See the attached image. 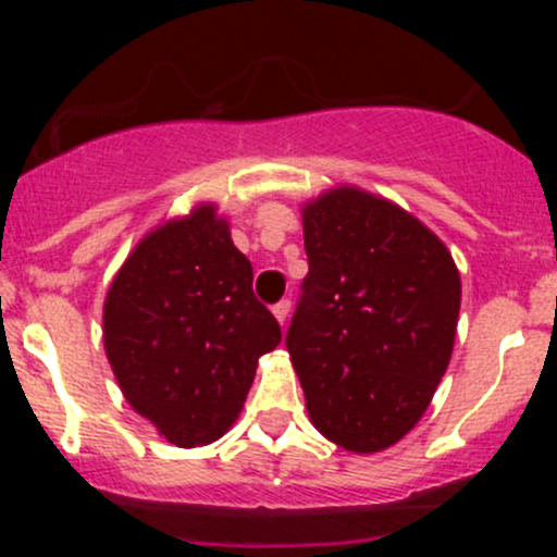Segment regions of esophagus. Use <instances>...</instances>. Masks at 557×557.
<instances>
[{
    "mask_svg": "<svg viewBox=\"0 0 557 557\" xmlns=\"http://www.w3.org/2000/svg\"><path fill=\"white\" fill-rule=\"evenodd\" d=\"M272 312H274V318L280 320V325H285V320H288V314H290V299L277 301V305L272 307Z\"/></svg>",
    "mask_w": 557,
    "mask_h": 557,
    "instance_id": "esophagus-1",
    "label": "esophagus"
}]
</instances>
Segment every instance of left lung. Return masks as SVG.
<instances>
[{
	"mask_svg": "<svg viewBox=\"0 0 557 557\" xmlns=\"http://www.w3.org/2000/svg\"><path fill=\"white\" fill-rule=\"evenodd\" d=\"M305 250L285 345L314 429L350 453L385 450L445 377L458 269L418 218L356 188L305 207Z\"/></svg>",
	"mask_w": 557,
	"mask_h": 557,
	"instance_id": "obj_1",
	"label": "left lung"
}]
</instances>
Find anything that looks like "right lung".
Returning <instances> with one entry per match:
<instances>
[{
    "instance_id": "add662e5",
    "label": "right lung",
    "mask_w": 557,
    "mask_h": 557,
    "mask_svg": "<svg viewBox=\"0 0 557 557\" xmlns=\"http://www.w3.org/2000/svg\"><path fill=\"white\" fill-rule=\"evenodd\" d=\"M283 339L252 267L205 205L143 239L104 301V350L126 401L177 447L228 431L258 358Z\"/></svg>"
}]
</instances>
